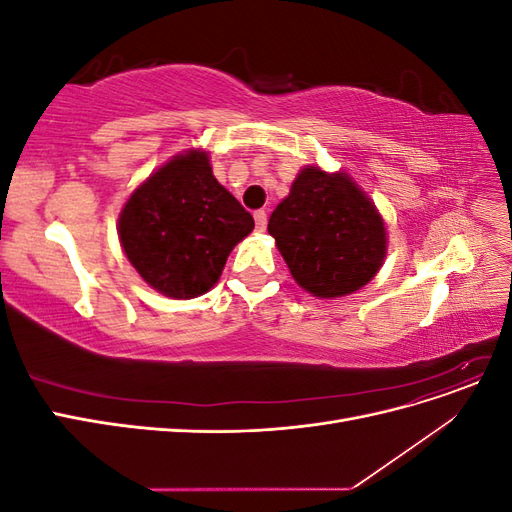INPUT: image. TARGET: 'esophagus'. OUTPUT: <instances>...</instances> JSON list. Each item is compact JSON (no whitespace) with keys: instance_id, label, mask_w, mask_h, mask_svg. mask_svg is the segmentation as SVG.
I'll list each match as a JSON object with an SVG mask.
<instances>
[{"instance_id":"34e87169","label":"esophagus","mask_w":512,"mask_h":512,"mask_svg":"<svg viewBox=\"0 0 512 512\" xmlns=\"http://www.w3.org/2000/svg\"><path fill=\"white\" fill-rule=\"evenodd\" d=\"M254 220H256V228L262 232L267 228V211H256L254 213Z\"/></svg>"}]
</instances>
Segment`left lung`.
I'll list each match as a JSON object with an SVG mask.
<instances>
[{
	"label": "left lung",
	"instance_id": "1",
	"mask_svg": "<svg viewBox=\"0 0 512 512\" xmlns=\"http://www.w3.org/2000/svg\"><path fill=\"white\" fill-rule=\"evenodd\" d=\"M294 280L320 299L344 297L374 277L386 254L384 222L344 173L309 166L269 218Z\"/></svg>",
	"mask_w": 512,
	"mask_h": 512
}]
</instances>
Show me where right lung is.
I'll return each mask as SVG.
<instances>
[{
	"instance_id": "right-lung-1",
	"label": "right lung",
	"mask_w": 512,
	"mask_h": 512,
	"mask_svg": "<svg viewBox=\"0 0 512 512\" xmlns=\"http://www.w3.org/2000/svg\"><path fill=\"white\" fill-rule=\"evenodd\" d=\"M254 218L213 177L203 151L164 164L119 215V239L143 280L173 299H192L220 280L232 247Z\"/></svg>"
}]
</instances>
